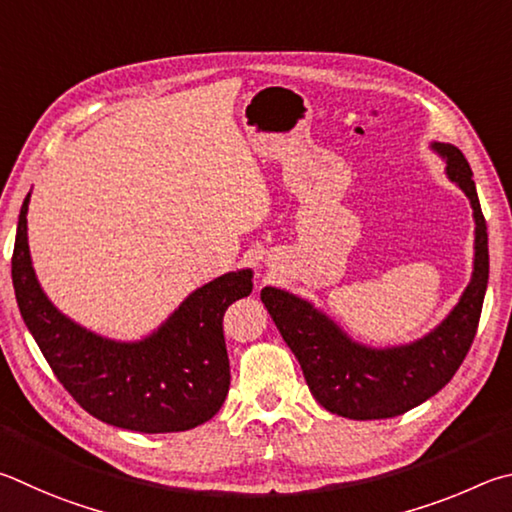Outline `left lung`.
Listing matches in <instances>:
<instances>
[{
	"label": "left lung",
	"instance_id": "left-lung-1",
	"mask_svg": "<svg viewBox=\"0 0 512 512\" xmlns=\"http://www.w3.org/2000/svg\"><path fill=\"white\" fill-rule=\"evenodd\" d=\"M447 159V175L470 197L477 222L474 272L450 317L434 333L398 348L360 346L308 301L290 292L263 288L261 299L285 344L292 348L321 407L353 420H378L405 414L432 398L459 371L479 328L488 285V229L481 213L472 168L450 143H434Z\"/></svg>",
	"mask_w": 512,
	"mask_h": 512
}]
</instances>
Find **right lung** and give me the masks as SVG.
Here are the masks:
<instances>
[{
  "mask_svg": "<svg viewBox=\"0 0 512 512\" xmlns=\"http://www.w3.org/2000/svg\"><path fill=\"white\" fill-rule=\"evenodd\" d=\"M24 197L11 261L15 299L53 375L87 414L141 434L184 432L218 414L229 391L222 317L254 288L251 270L195 290L155 335L119 344L76 326L51 306L35 279Z\"/></svg>",
  "mask_w": 512,
  "mask_h": 512,
  "instance_id": "obj_1",
  "label": "right lung"
}]
</instances>
